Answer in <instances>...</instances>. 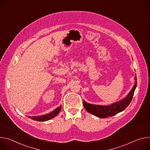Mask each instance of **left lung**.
<instances>
[{
  "mask_svg": "<svg viewBox=\"0 0 150 150\" xmlns=\"http://www.w3.org/2000/svg\"><path fill=\"white\" fill-rule=\"evenodd\" d=\"M135 79L136 81L130 93L128 94V95L123 100L113 103L110 105L104 106L91 104L86 103L85 101H83V104L85 109L90 113L101 118L111 117L120 112H122L129 105L132 101L137 85V76L135 77Z\"/></svg>",
  "mask_w": 150,
  "mask_h": 150,
  "instance_id": "1",
  "label": "left lung"
}]
</instances>
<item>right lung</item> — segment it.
Instances as JSON below:
<instances>
[{"label": "right lung", "instance_id": "add662e5", "mask_svg": "<svg viewBox=\"0 0 150 150\" xmlns=\"http://www.w3.org/2000/svg\"><path fill=\"white\" fill-rule=\"evenodd\" d=\"M60 110H61V106L58 107L57 108H56L54 111H53L50 113L44 115L42 116H28V117L31 119H33L36 121H42V122L47 121L57 116V114L60 112Z\"/></svg>", "mask_w": 150, "mask_h": 150}]
</instances>
